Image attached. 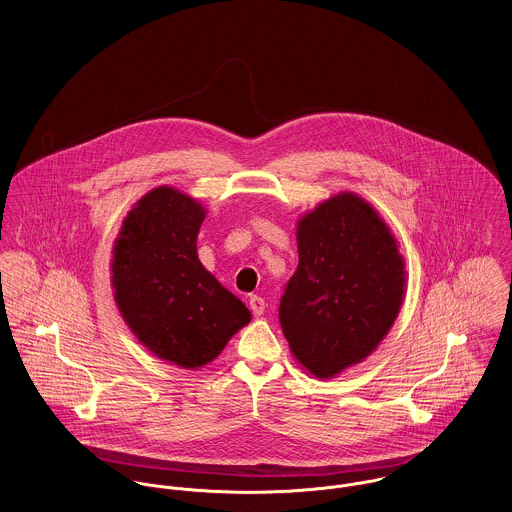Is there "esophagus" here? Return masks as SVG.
I'll return each mask as SVG.
<instances>
[{"mask_svg":"<svg viewBox=\"0 0 512 512\" xmlns=\"http://www.w3.org/2000/svg\"><path fill=\"white\" fill-rule=\"evenodd\" d=\"M265 300L261 298V296H257V294H253L251 298H249V308H251V312L255 314V316H261L263 312H265Z\"/></svg>","mask_w":512,"mask_h":512,"instance_id":"34e87169","label":"esophagus"}]
</instances>
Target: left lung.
Masks as SVG:
<instances>
[{
    "mask_svg": "<svg viewBox=\"0 0 512 512\" xmlns=\"http://www.w3.org/2000/svg\"><path fill=\"white\" fill-rule=\"evenodd\" d=\"M298 267L279 320L290 353L316 379L365 361L391 332L406 263L395 233L355 192H338L296 222Z\"/></svg>",
    "mask_w": 512,
    "mask_h": 512,
    "instance_id": "obj_1",
    "label": "left lung"
}]
</instances>
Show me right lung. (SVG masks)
<instances>
[{"label":"right lung","instance_id":"right-lung-1","mask_svg":"<svg viewBox=\"0 0 512 512\" xmlns=\"http://www.w3.org/2000/svg\"><path fill=\"white\" fill-rule=\"evenodd\" d=\"M206 208L157 186L127 212L112 251V288L123 322L155 357L182 369L212 363L251 322L247 306L200 263Z\"/></svg>","mask_w":512,"mask_h":512}]
</instances>
